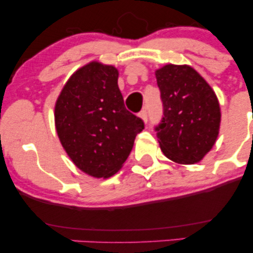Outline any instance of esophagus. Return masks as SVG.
Masks as SVG:
<instances>
[{
    "label": "esophagus",
    "mask_w": 253,
    "mask_h": 253,
    "mask_svg": "<svg viewBox=\"0 0 253 253\" xmlns=\"http://www.w3.org/2000/svg\"><path fill=\"white\" fill-rule=\"evenodd\" d=\"M139 118L143 119L144 123H147V112H146V109L141 110V112L139 113Z\"/></svg>",
    "instance_id": "esophagus-1"
}]
</instances>
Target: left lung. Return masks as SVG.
Instances as JSON below:
<instances>
[{
  "mask_svg": "<svg viewBox=\"0 0 253 253\" xmlns=\"http://www.w3.org/2000/svg\"><path fill=\"white\" fill-rule=\"evenodd\" d=\"M164 117L156 127L162 152L178 164L201 162L219 135L221 112L206 80L189 65L167 64L156 70Z\"/></svg>",
  "mask_w": 253,
  "mask_h": 253,
  "instance_id": "left-lung-1",
  "label": "left lung"
}]
</instances>
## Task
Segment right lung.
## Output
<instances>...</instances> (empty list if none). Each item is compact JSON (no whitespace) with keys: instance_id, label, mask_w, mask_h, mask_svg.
I'll return each mask as SVG.
<instances>
[{"instance_id":"obj_1","label":"right lung","mask_w":253,"mask_h":253,"mask_svg":"<svg viewBox=\"0 0 253 253\" xmlns=\"http://www.w3.org/2000/svg\"><path fill=\"white\" fill-rule=\"evenodd\" d=\"M115 66L90 62L71 75L54 106V124L63 149L80 170L108 178L123 168L141 119L126 109Z\"/></svg>"}]
</instances>
